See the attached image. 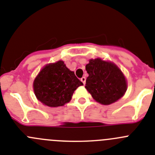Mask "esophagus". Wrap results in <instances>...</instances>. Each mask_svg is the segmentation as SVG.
<instances>
[{"instance_id": "34e87169", "label": "esophagus", "mask_w": 155, "mask_h": 155, "mask_svg": "<svg viewBox=\"0 0 155 155\" xmlns=\"http://www.w3.org/2000/svg\"><path fill=\"white\" fill-rule=\"evenodd\" d=\"M86 77H82L81 78V82L83 83V84L85 85V83H86Z\"/></svg>"}]
</instances>
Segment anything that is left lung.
Returning <instances> with one entry per match:
<instances>
[{
    "label": "left lung",
    "instance_id": "1",
    "mask_svg": "<svg viewBox=\"0 0 155 155\" xmlns=\"http://www.w3.org/2000/svg\"><path fill=\"white\" fill-rule=\"evenodd\" d=\"M86 70L89 76L86 78L85 87L100 104H113L126 92L124 76L114 64L100 58L91 59L86 65Z\"/></svg>",
    "mask_w": 155,
    "mask_h": 155
}]
</instances>
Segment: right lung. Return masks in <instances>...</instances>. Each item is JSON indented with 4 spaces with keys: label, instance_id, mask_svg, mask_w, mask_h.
<instances>
[{
    "label": "right lung",
    "instance_id": "add662e5",
    "mask_svg": "<svg viewBox=\"0 0 155 155\" xmlns=\"http://www.w3.org/2000/svg\"><path fill=\"white\" fill-rule=\"evenodd\" d=\"M83 83L62 61L45 66L33 83L35 94L43 104L51 107L70 101L75 90Z\"/></svg>",
    "mask_w": 155,
    "mask_h": 155
}]
</instances>
